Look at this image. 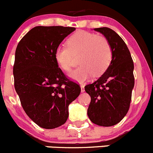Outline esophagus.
<instances>
[{
    "mask_svg": "<svg viewBox=\"0 0 153 153\" xmlns=\"http://www.w3.org/2000/svg\"><path fill=\"white\" fill-rule=\"evenodd\" d=\"M81 92H84V91H85V89H84V86L83 85V84H81Z\"/></svg>",
    "mask_w": 153,
    "mask_h": 153,
    "instance_id": "esophagus-1",
    "label": "esophagus"
}]
</instances>
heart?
Masks as SVG:
<instances>
[{"mask_svg":"<svg viewBox=\"0 0 153 153\" xmlns=\"http://www.w3.org/2000/svg\"><path fill=\"white\" fill-rule=\"evenodd\" d=\"M67 47L59 46L55 51V59L63 70L72 67V55L79 53L80 66L70 72L69 78L82 83L92 75L105 71L112 60V52L109 42L104 36L92 32L78 31L67 40Z\"/></svg>","mask_w":153,"mask_h":153,"instance_id":"heart-1","label":"heart"}]
</instances>
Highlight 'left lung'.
<instances>
[{"label": "left lung", "mask_w": 153, "mask_h": 153, "mask_svg": "<svg viewBox=\"0 0 153 153\" xmlns=\"http://www.w3.org/2000/svg\"><path fill=\"white\" fill-rule=\"evenodd\" d=\"M94 30L108 40L112 56L104 73L84 87L91 97L87 115L94 124L111 126L119 123L129 110L135 84L134 64L124 40L115 31L107 27Z\"/></svg>", "instance_id": "left-lung-1"}]
</instances>
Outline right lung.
Wrapping results in <instances>:
<instances>
[{
  "instance_id": "obj_1",
  "label": "right lung",
  "mask_w": 153,
  "mask_h": 153,
  "mask_svg": "<svg viewBox=\"0 0 153 153\" xmlns=\"http://www.w3.org/2000/svg\"><path fill=\"white\" fill-rule=\"evenodd\" d=\"M74 27H42L29 30L20 41L13 67L15 89L32 121L44 129L67 121L69 104L81 87L65 76L55 59V51Z\"/></svg>"
}]
</instances>
